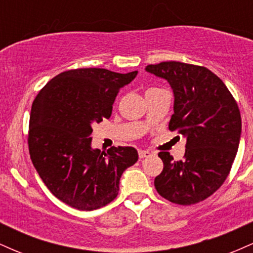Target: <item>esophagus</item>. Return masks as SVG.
Instances as JSON below:
<instances>
[{
    "instance_id": "obj_1",
    "label": "esophagus",
    "mask_w": 253,
    "mask_h": 253,
    "mask_svg": "<svg viewBox=\"0 0 253 253\" xmlns=\"http://www.w3.org/2000/svg\"><path fill=\"white\" fill-rule=\"evenodd\" d=\"M149 156H151V152H149V151H144V150L139 151V158L140 159H143L145 157H149Z\"/></svg>"
}]
</instances>
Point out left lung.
<instances>
[{"label":"left lung","mask_w":253,"mask_h":253,"mask_svg":"<svg viewBox=\"0 0 253 253\" xmlns=\"http://www.w3.org/2000/svg\"><path fill=\"white\" fill-rule=\"evenodd\" d=\"M145 70L169 82L175 96L169 129L187 136L182 161L158 153L164 168L155 178L156 189L176 205L201 202L221 187L236 158L242 134L238 104L225 83L205 66L163 62Z\"/></svg>","instance_id":"left-lung-1"}]
</instances>
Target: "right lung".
Listing matches in <instances>:
<instances>
[{
  "instance_id": "1",
  "label": "right lung",
  "mask_w": 253,
  "mask_h": 253,
  "mask_svg": "<svg viewBox=\"0 0 253 253\" xmlns=\"http://www.w3.org/2000/svg\"><path fill=\"white\" fill-rule=\"evenodd\" d=\"M136 74L64 71L34 98L28 130L32 163L48 190L72 208L94 211L112 202L123 172L138 161L134 147L91 149L90 136L92 125L110 118L118 92Z\"/></svg>"
}]
</instances>
